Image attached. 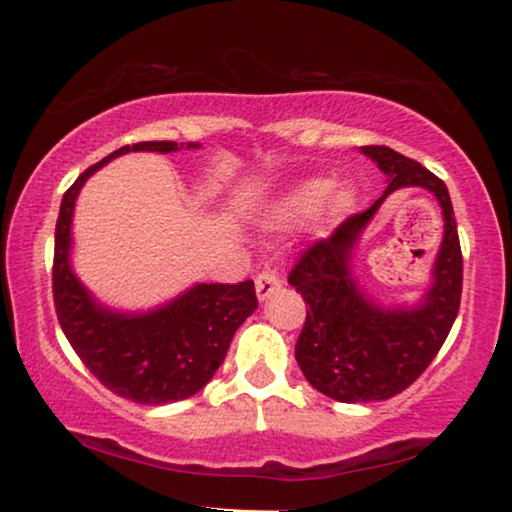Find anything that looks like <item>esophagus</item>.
<instances>
[{
	"instance_id": "34e87169",
	"label": "esophagus",
	"mask_w": 512,
	"mask_h": 512,
	"mask_svg": "<svg viewBox=\"0 0 512 512\" xmlns=\"http://www.w3.org/2000/svg\"><path fill=\"white\" fill-rule=\"evenodd\" d=\"M282 289V279H279V275L275 270H261L256 275V296L258 300H265L270 298L272 293Z\"/></svg>"
}]
</instances>
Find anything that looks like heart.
I'll use <instances>...</instances> for the list:
<instances>
[{"instance_id": "1", "label": "heart", "mask_w": 512, "mask_h": 512, "mask_svg": "<svg viewBox=\"0 0 512 512\" xmlns=\"http://www.w3.org/2000/svg\"><path fill=\"white\" fill-rule=\"evenodd\" d=\"M354 193L347 186H335L331 179L314 177L305 179L300 184L291 186L272 209V221L282 226H293V223L310 221L321 209L331 221H338L342 216L352 212Z\"/></svg>"}]
</instances>
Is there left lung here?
I'll use <instances>...</instances> for the list:
<instances>
[{
  "label": "left lung",
  "mask_w": 512,
  "mask_h": 512,
  "mask_svg": "<svg viewBox=\"0 0 512 512\" xmlns=\"http://www.w3.org/2000/svg\"><path fill=\"white\" fill-rule=\"evenodd\" d=\"M361 153L387 174V191L366 212L342 221L331 237L310 244L289 272V284L310 305L296 342V361L314 389L340 403L384 401L408 389L450 335L464 282L457 221L443 179L389 146H361ZM405 185H422L437 195L446 235L423 303L410 311H389L358 291L348 258L383 198Z\"/></svg>",
  "instance_id": "8db88e82"
}]
</instances>
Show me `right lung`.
<instances>
[{"instance_id": "1", "label": "right lung", "mask_w": 512, "mask_h": 512, "mask_svg": "<svg viewBox=\"0 0 512 512\" xmlns=\"http://www.w3.org/2000/svg\"><path fill=\"white\" fill-rule=\"evenodd\" d=\"M181 146L139 142L109 153L67 188L55 226L53 300L62 333L104 387L142 405H165L198 394L226 359L237 328L258 307L254 282L247 279L198 284L146 314L114 312L90 296L69 265L74 202L90 174L123 153H172ZM198 146L186 144V149Z\"/></svg>"}]
</instances>
